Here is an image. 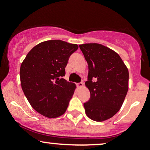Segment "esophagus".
Returning a JSON list of instances; mask_svg holds the SVG:
<instances>
[{
  "label": "esophagus",
  "instance_id": "esophagus-1",
  "mask_svg": "<svg viewBox=\"0 0 150 150\" xmlns=\"http://www.w3.org/2000/svg\"><path fill=\"white\" fill-rule=\"evenodd\" d=\"M77 87H78V88H83V83H77Z\"/></svg>",
  "mask_w": 150,
  "mask_h": 150
}]
</instances>
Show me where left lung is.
Returning a JSON list of instances; mask_svg holds the SVG:
<instances>
[{
  "instance_id": "obj_1",
  "label": "left lung",
  "mask_w": 150,
  "mask_h": 150,
  "mask_svg": "<svg viewBox=\"0 0 150 150\" xmlns=\"http://www.w3.org/2000/svg\"><path fill=\"white\" fill-rule=\"evenodd\" d=\"M88 64L86 86L90 99L84 103L90 119L103 122L111 118L122 106L129 89V71L120 56L100 44L79 45ZM95 79L92 81V79Z\"/></svg>"
}]
</instances>
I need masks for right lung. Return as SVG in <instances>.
I'll list each match as a JSON object with an SVG mask.
<instances>
[{
	"label": "right lung",
	"instance_id": "1",
	"mask_svg": "<svg viewBox=\"0 0 150 150\" xmlns=\"http://www.w3.org/2000/svg\"><path fill=\"white\" fill-rule=\"evenodd\" d=\"M78 48L62 40H48L33 47L22 62V90L31 106L42 115L55 118L65 112L76 86L61 77Z\"/></svg>",
	"mask_w": 150,
	"mask_h": 150
}]
</instances>
